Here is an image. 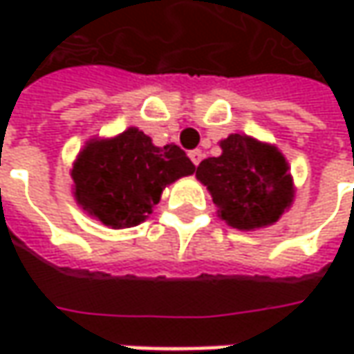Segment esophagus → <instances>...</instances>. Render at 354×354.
Masks as SVG:
<instances>
[{"mask_svg":"<svg viewBox=\"0 0 354 354\" xmlns=\"http://www.w3.org/2000/svg\"><path fill=\"white\" fill-rule=\"evenodd\" d=\"M189 157H191V161L198 165L201 163V159H203V151L201 149H193V151H189Z\"/></svg>","mask_w":354,"mask_h":354,"instance_id":"1","label":"esophagus"}]
</instances>
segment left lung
<instances>
[{
	"label": "left lung",
	"instance_id": "1",
	"mask_svg": "<svg viewBox=\"0 0 354 354\" xmlns=\"http://www.w3.org/2000/svg\"><path fill=\"white\" fill-rule=\"evenodd\" d=\"M221 149V156L203 159L197 167L218 216L238 230L278 223L293 201L290 165L281 151L244 133H230Z\"/></svg>",
	"mask_w": 354,
	"mask_h": 354
}]
</instances>
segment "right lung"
Instances as JSON below:
<instances>
[{"mask_svg": "<svg viewBox=\"0 0 354 354\" xmlns=\"http://www.w3.org/2000/svg\"><path fill=\"white\" fill-rule=\"evenodd\" d=\"M193 173L195 165L179 145L157 147L138 128L108 140H90L71 171L76 203L112 228L143 223L163 189Z\"/></svg>", "mask_w": 354, "mask_h": 354, "instance_id": "add662e5", "label": "right lung"}]
</instances>
